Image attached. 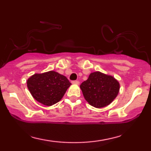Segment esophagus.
I'll use <instances>...</instances> for the list:
<instances>
[{"mask_svg": "<svg viewBox=\"0 0 151 151\" xmlns=\"http://www.w3.org/2000/svg\"><path fill=\"white\" fill-rule=\"evenodd\" d=\"M71 83L73 84H79L80 82L78 81V80H73V81L71 82Z\"/></svg>", "mask_w": 151, "mask_h": 151, "instance_id": "obj_1", "label": "esophagus"}]
</instances>
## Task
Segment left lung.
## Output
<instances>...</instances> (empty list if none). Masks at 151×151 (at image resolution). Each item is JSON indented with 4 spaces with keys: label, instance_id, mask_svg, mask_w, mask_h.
Masks as SVG:
<instances>
[{
    "label": "left lung",
    "instance_id": "1",
    "mask_svg": "<svg viewBox=\"0 0 151 151\" xmlns=\"http://www.w3.org/2000/svg\"><path fill=\"white\" fill-rule=\"evenodd\" d=\"M80 88L88 104L96 108H102L116 98L119 84L113 76L96 71L91 73L88 79L80 84Z\"/></svg>",
    "mask_w": 151,
    "mask_h": 151
}]
</instances>
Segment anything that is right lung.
Listing matches in <instances>:
<instances>
[{
  "label": "right lung",
  "instance_id": "obj_1",
  "mask_svg": "<svg viewBox=\"0 0 151 151\" xmlns=\"http://www.w3.org/2000/svg\"><path fill=\"white\" fill-rule=\"evenodd\" d=\"M27 84L35 100L46 106L58 102L71 84L65 76L53 71L34 74Z\"/></svg>",
  "mask_w": 151,
  "mask_h": 151
}]
</instances>
